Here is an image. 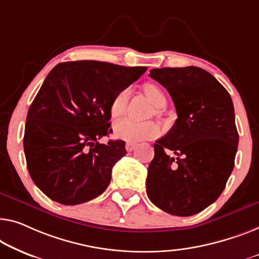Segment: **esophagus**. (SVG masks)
<instances>
[{"label":"esophagus","instance_id":"1","mask_svg":"<svg viewBox=\"0 0 259 259\" xmlns=\"http://www.w3.org/2000/svg\"><path fill=\"white\" fill-rule=\"evenodd\" d=\"M135 148H136V145H135L134 143H126V144H125V150H126V151H128V152L133 151V150H134Z\"/></svg>","mask_w":259,"mask_h":259}]
</instances>
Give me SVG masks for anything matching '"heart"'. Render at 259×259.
<instances>
[{
  "mask_svg": "<svg viewBox=\"0 0 259 259\" xmlns=\"http://www.w3.org/2000/svg\"><path fill=\"white\" fill-rule=\"evenodd\" d=\"M144 94L146 95L152 105L156 108H161L166 105V96L164 92L157 86L156 83L148 82L143 87ZM130 96V91L128 88L118 92L110 103V115L113 118H119L124 115L128 106ZM115 136L119 140L128 143H140L143 141L152 140L161 134V128L154 122H144L140 123L134 119L125 118L119 121L115 125Z\"/></svg>",
  "mask_w": 259,
  "mask_h": 259,
  "instance_id": "heart-1",
  "label": "heart"
}]
</instances>
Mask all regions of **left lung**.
<instances>
[{
  "label": "left lung",
  "mask_w": 259,
  "mask_h": 259,
  "mask_svg": "<svg viewBox=\"0 0 259 259\" xmlns=\"http://www.w3.org/2000/svg\"><path fill=\"white\" fill-rule=\"evenodd\" d=\"M149 75L166 88L178 118L154 143L146 193L168 214L194 215L218 200L234 168L238 133L233 101L200 67L153 68Z\"/></svg>",
  "instance_id": "8db88e82"
}]
</instances>
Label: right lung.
Here are the masks:
<instances>
[{
	"mask_svg": "<svg viewBox=\"0 0 259 259\" xmlns=\"http://www.w3.org/2000/svg\"><path fill=\"white\" fill-rule=\"evenodd\" d=\"M146 71L95 60L58 64L26 116L24 153L31 179L53 201L79 204L105 192L125 142L99 140L110 129V103Z\"/></svg>",
	"mask_w": 259,
	"mask_h": 259,
	"instance_id": "add662e5",
	"label": "right lung"
}]
</instances>
